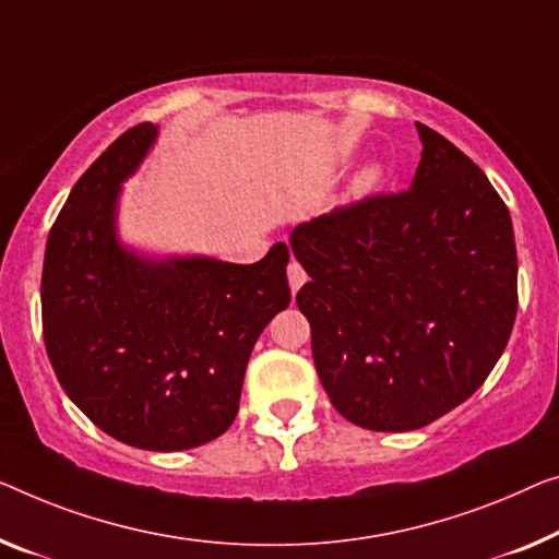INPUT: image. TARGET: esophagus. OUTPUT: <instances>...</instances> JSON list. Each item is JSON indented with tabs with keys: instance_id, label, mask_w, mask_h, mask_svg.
I'll return each instance as SVG.
<instances>
[{
	"instance_id": "obj_1",
	"label": "esophagus",
	"mask_w": 559,
	"mask_h": 559,
	"mask_svg": "<svg viewBox=\"0 0 559 559\" xmlns=\"http://www.w3.org/2000/svg\"><path fill=\"white\" fill-rule=\"evenodd\" d=\"M308 281V276H306V271H304V265L298 263V261H290L288 263V286H290V290H296L304 286V283Z\"/></svg>"
}]
</instances>
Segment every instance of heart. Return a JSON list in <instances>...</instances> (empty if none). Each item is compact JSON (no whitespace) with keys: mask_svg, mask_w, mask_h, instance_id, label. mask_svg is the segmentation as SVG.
<instances>
[{"mask_svg":"<svg viewBox=\"0 0 559 559\" xmlns=\"http://www.w3.org/2000/svg\"><path fill=\"white\" fill-rule=\"evenodd\" d=\"M381 178V168H377V165H369V168H364L359 175H356V193H369V190L377 188V182Z\"/></svg>","mask_w":559,"mask_h":559,"instance_id":"b5f03b06","label":"heart"}]
</instances>
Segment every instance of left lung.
Here are the masks:
<instances>
[{
	"instance_id": "8db88e82",
	"label": "left lung",
	"mask_w": 559,
	"mask_h": 559,
	"mask_svg": "<svg viewBox=\"0 0 559 559\" xmlns=\"http://www.w3.org/2000/svg\"><path fill=\"white\" fill-rule=\"evenodd\" d=\"M412 188L301 223L290 251L311 281L296 304L333 409L412 431L477 391L518 316L512 218L460 147L416 122Z\"/></svg>"
}]
</instances>
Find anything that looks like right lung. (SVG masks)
Instances as JSON below:
<instances>
[{
  "mask_svg": "<svg viewBox=\"0 0 559 559\" xmlns=\"http://www.w3.org/2000/svg\"><path fill=\"white\" fill-rule=\"evenodd\" d=\"M155 135L153 122L135 124L74 182L47 238L41 333L64 394L95 427L180 452L236 419L255 341L290 304L288 246L251 265L122 248L120 186Z\"/></svg>",
  "mask_w": 559,
  "mask_h": 559,
  "instance_id": "right-lung-1",
  "label": "right lung"
}]
</instances>
